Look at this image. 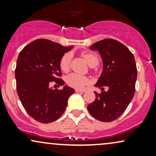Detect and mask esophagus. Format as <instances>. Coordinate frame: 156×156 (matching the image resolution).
Returning <instances> with one entry per match:
<instances>
[{
  "mask_svg": "<svg viewBox=\"0 0 156 156\" xmlns=\"http://www.w3.org/2000/svg\"><path fill=\"white\" fill-rule=\"evenodd\" d=\"M85 92V90H82V89H76V92L77 93H83Z\"/></svg>",
  "mask_w": 156,
  "mask_h": 156,
  "instance_id": "obj_1",
  "label": "esophagus"
}]
</instances>
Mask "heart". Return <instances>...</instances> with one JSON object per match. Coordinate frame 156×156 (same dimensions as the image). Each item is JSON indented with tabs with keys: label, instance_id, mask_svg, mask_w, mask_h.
Instances as JSON below:
<instances>
[{
	"label": "heart",
	"instance_id": "1",
	"mask_svg": "<svg viewBox=\"0 0 156 156\" xmlns=\"http://www.w3.org/2000/svg\"><path fill=\"white\" fill-rule=\"evenodd\" d=\"M82 55L87 60V63L90 67H92V66L95 67L99 63V57L95 53L85 52L82 53ZM71 61H72V54L70 53H66L62 55L59 62V67L63 72H67L69 70ZM66 81L69 87L76 89H82L89 83V80L87 76L73 73L67 76Z\"/></svg>",
	"mask_w": 156,
	"mask_h": 156
}]
</instances>
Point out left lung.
Instances as JSON below:
<instances>
[{"label": "left lung", "instance_id": "1", "mask_svg": "<svg viewBox=\"0 0 156 156\" xmlns=\"http://www.w3.org/2000/svg\"><path fill=\"white\" fill-rule=\"evenodd\" d=\"M89 48L99 51L103 59V70L94 85L103 92H94L95 101L87 108L98 120L114 121L125 112L133 98L137 78L135 58L126 46L115 39L98 41ZM104 86L109 87L107 92L103 91Z\"/></svg>", "mask_w": 156, "mask_h": 156}]
</instances>
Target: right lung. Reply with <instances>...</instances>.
I'll return each mask as SVG.
<instances>
[{"label": "right lung", "instance_id": "obj_1", "mask_svg": "<svg viewBox=\"0 0 156 156\" xmlns=\"http://www.w3.org/2000/svg\"><path fill=\"white\" fill-rule=\"evenodd\" d=\"M73 47H64L49 39H38L20 51L17 60V92L25 110L35 120L50 123L63 114L69 96L75 92L65 86L63 89L49 87L54 81L63 86L59 62Z\"/></svg>", "mask_w": 156, "mask_h": 156}]
</instances>
